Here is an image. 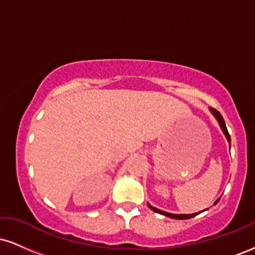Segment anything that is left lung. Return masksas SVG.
I'll return each mask as SVG.
<instances>
[{
	"mask_svg": "<svg viewBox=\"0 0 255 255\" xmlns=\"http://www.w3.org/2000/svg\"><path fill=\"white\" fill-rule=\"evenodd\" d=\"M210 110H211V113L216 116V119L218 120V124H219V126H221L222 130H223V133L225 134V136H227L228 141H229V144H230V135H229V131H228V129H227V126H225L223 116L221 115V113H219L218 110L213 109V108H210ZM218 201H219V199H218L217 201H216L215 204H217ZM148 206H150V209L152 210V211H154V212H157V213H160V215H164V216H166V217L175 218V219H189V218L194 217V216H197V215H199V213H200V212H199V213H193V215H174V213H169V212L162 211V210H158V209H156V207L151 206L150 204H148Z\"/></svg>",
	"mask_w": 255,
	"mask_h": 255,
	"instance_id": "8db88e82",
	"label": "left lung"
}]
</instances>
